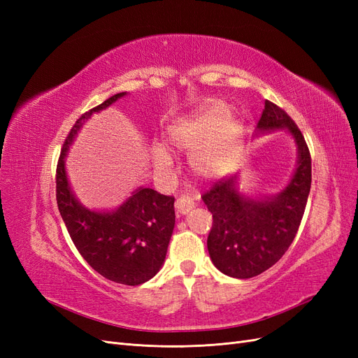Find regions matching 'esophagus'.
Listing matches in <instances>:
<instances>
[{
	"label": "esophagus",
	"mask_w": 358,
	"mask_h": 358,
	"mask_svg": "<svg viewBox=\"0 0 358 358\" xmlns=\"http://www.w3.org/2000/svg\"><path fill=\"white\" fill-rule=\"evenodd\" d=\"M194 204H196V203H194V199H192V197L185 196V194H183V196H179L178 200H176L178 213H180V215L188 213V212L194 208Z\"/></svg>",
	"instance_id": "1"
}]
</instances>
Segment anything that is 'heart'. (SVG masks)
Segmentation results:
<instances>
[{"label":"heart","instance_id":"obj_1","mask_svg":"<svg viewBox=\"0 0 358 358\" xmlns=\"http://www.w3.org/2000/svg\"><path fill=\"white\" fill-rule=\"evenodd\" d=\"M169 143L179 150H194L192 167L204 178L218 176L230 166L231 157L241 145V121L230 115L227 103L215 100L187 115L167 131ZM154 162L159 170L171 166L164 149H154Z\"/></svg>","mask_w":358,"mask_h":358}]
</instances>
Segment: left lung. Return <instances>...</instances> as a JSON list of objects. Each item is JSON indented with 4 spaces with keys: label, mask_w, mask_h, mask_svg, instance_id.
<instances>
[{
    "label": "left lung",
    "mask_w": 358,
    "mask_h": 358,
    "mask_svg": "<svg viewBox=\"0 0 358 358\" xmlns=\"http://www.w3.org/2000/svg\"><path fill=\"white\" fill-rule=\"evenodd\" d=\"M285 128L297 145V167L278 196L262 200L239 192L237 176L216 180L201 199L213 224L208 249L215 267L237 279L254 278L278 263L294 241L312 182L309 148L285 110L266 100L258 133Z\"/></svg>",
    "instance_id": "8db88e82"
}]
</instances>
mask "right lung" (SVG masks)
<instances>
[{
	"instance_id": "right-lung-1",
	"label": "right lung",
	"mask_w": 358,
	"mask_h": 358,
	"mask_svg": "<svg viewBox=\"0 0 358 358\" xmlns=\"http://www.w3.org/2000/svg\"><path fill=\"white\" fill-rule=\"evenodd\" d=\"M125 94H115L83 113L70 129L57 166V203L74 246L96 273L117 284L140 285L154 278L166 259L175 229V197L140 187L113 212L90 210L74 197L64 162L86 119Z\"/></svg>"
}]
</instances>
